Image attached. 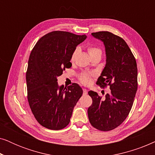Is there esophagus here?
Segmentation results:
<instances>
[{"instance_id":"1","label":"esophagus","mask_w":155,"mask_h":155,"mask_svg":"<svg viewBox=\"0 0 155 155\" xmlns=\"http://www.w3.org/2000/svg\"><path fill=\"white\" fill-rule=\"evenodd\" d=\"M87 90H86V89H83V94H87Z\"/></svg>"}]
</instances>
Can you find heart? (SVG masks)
<instances>
[{"mask_svg":"<svg viewBox=\"0 0 155 155\" xmlns=\"http://www.w3.org/2000/svg\"><path fill=\"white\" fill-rule=\"evenodd\" d=\"M87 51H88V54H89V55H90V57L94 56V55H101V54H102L101 50L99 48L97 47V46H89V47L87 48ZM77 52H78V48L74 51L73 54H72L71 58V61H74ZM78 78H79L80 81L83 84H90L91 81H92V75H91L90 74L87 73L80 74V75H79V77H78Z\"/></svg>","mask_w":155,"mask_h":155,"instance_id":"heart-1","label":"heart"}]
</instances>
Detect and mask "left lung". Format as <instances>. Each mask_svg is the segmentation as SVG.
<instances>
[{
	"label": "left lung",
	"mask_w": 155,
	"mask_h": 155,
	"mask_svg": "<svg viewBox=\"0 0 155 155\" xmlns=\"http://www.w3.org/2000/svg\"><path fill=\"white\" fill-rule=\"evenodd\" d=\"M104 42L107 63L97 84L111 90L102 97L90 91L92 104L88 108L90 124L101 131H109L119 126L130 113L137 90V63L132 51L121 37L107 31L92 33Z\"/></svg>",
	"instance_id": "1"
}]
</instances>
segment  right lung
Wrapping results in <instances>:
<instances>
[{
	"instance_id": "obj_1",
	"label": "right lung",
	"mask_w": 155,
	"mask_h": 155,
	"mask_svg": "<svg viewBox=\"0 0 155 155\" xmlns=\"http://www.w3.org/2000/svg\"><path fill=\"white\" fill-rule=\"evenodd\" d=\"M86 38L85 35L54 31L43 36L31 51L26 73L27 99L36 120L50 130H61L69 124L82 95L76 83L67 88L58 87L57 77L72 66V54Z\"/></svg>"
}]
</instances>
